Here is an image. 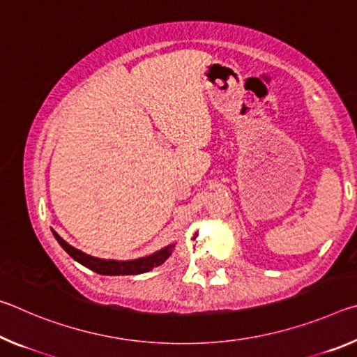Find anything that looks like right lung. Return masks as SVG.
<instances>
[{"label":"right lung","instance_id":"obj_1","mask_svg":"<svg viewBox=\"0 0 357 357\" xmlns=\"http://www.w3.org/2000/svg\"><path fill=\"white\" fill-rule=\"evenodd\" d=\"M53 231V229H52ZM53 236L56 238L59 245L69 253V255L83 266H86L88 269L94 271V273L102 274V275H135V274H143L149 273L151 269L157 268L162 263L167 261V258L172 255L174 249V244H168L164 249L154 252L153 255L137 258V259H128V261H116V259H104V258H96L88 255L82 250L75 249L70 244L66 243V241L59 236L56 231H53Z\"/></svg>","mask_w":357,"mask_h":357}]
</instances>
